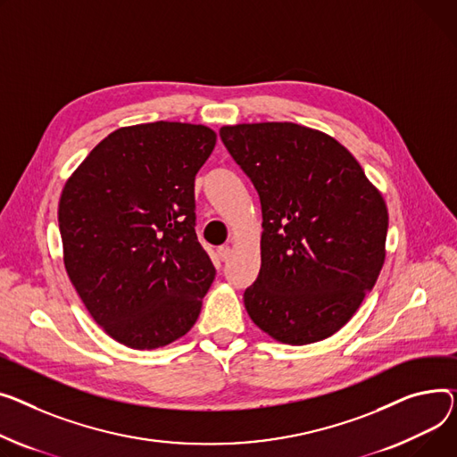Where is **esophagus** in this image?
I'll return each instance as SVG.
<instances>
[{
    "label": "esophagus",
    "instance_id": "34e87169",
    "mask_svg": "<svg viewBox=\"0 0 457 457\" xmlns=\"http://www.w3.org/2000/svg\"><path fill=\"white\" fill-rule=\"evenodd\" d=\"M219 257H220L222 261H228V259L231 257V246H228V245L220 246V248H219Z\"/></svg>",
    "mask_w": 457,
    "mask_h": 457
}]
</instances>
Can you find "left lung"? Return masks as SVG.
Returning <instances> with one entry per match:
<instances>
[{
  "label": "left lung",
  "mask_w": 457,
  "mask_h": 457,
  "mask_svg": "<svg viewBox=\"0 0 457 457\" xmlns=\"http://www.w3.org/2000/svg\"><path fill=\"white\" fill-rule=\"evenodd\" d=\"M231 158L261 198V270L245 292L273 340L332 337L375 287L386 259L387 207L351 152L295 123L222 127Z\"/></svg>",
  "instance_id": "obj_1"
}]
</instances>
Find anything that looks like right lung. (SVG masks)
<instances>
[{
    "label": "right lung",
    "mask_w": 457,
    "mask_h": 457,
    "mask_svg": "<svg viewBox=\"0 0 457 457\" xmlns=\"http://www.w3.org/2000/svg\"><path fill=\"white\" fill-rule=\"evenodd\" d=\"M215 145L204 125L123 127L60 195L70 281L96 323L130 349L169 345L200 316L217 270L195 231V176Z\"/></svg>",
    "instance_id": "1"
}]
</instances>
